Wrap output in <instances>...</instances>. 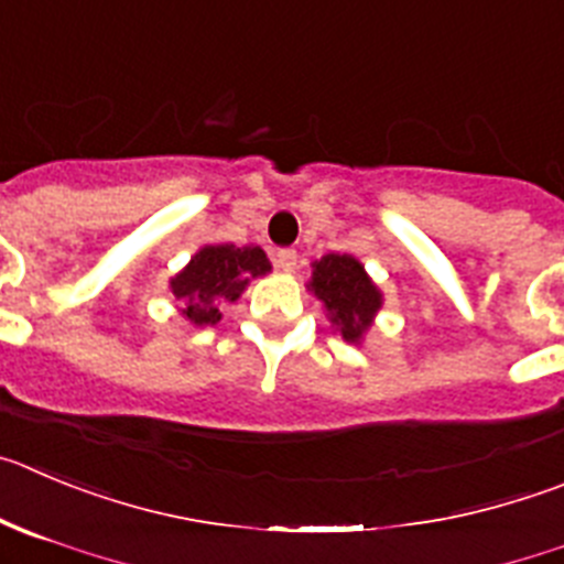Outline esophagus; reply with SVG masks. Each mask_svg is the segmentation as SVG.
<instances>
[{
  "label": "esophagus",
  "instance_id": "esophagus-1",
  "mask_svg": "<svg viewBox=\"0 0 564 564\" xmlns=\"http://www.w3.org/2000/svg\"><path fill=\"white\" fill-rule=\"evenodd\" d=\"M275 264L281 267V270L292 272L294 267H297V252H294L292 247H283V250L275 252Z\"/></svg>",
  "mask_w": 564,
  "mask_h": 564
}]
</instances>
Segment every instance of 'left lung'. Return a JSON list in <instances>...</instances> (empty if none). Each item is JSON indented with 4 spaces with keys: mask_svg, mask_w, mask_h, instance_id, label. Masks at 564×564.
Instances as JSON below:
<instances>
[{
    "mask_svg": "<svg viewBox=\"0 0 564 564\" xmlns=\"http://www.w3.org/2000/svg\"><path fill=\"white\" fill-rule=\"evenodd\" d=\"M312 267L314 272L308 289L325 303L330 325L339 330L341 339L359 345L383 303L378 286L370 281L359 258L347 256V252L345 256L328 252Z\"/></svg>",
    "mask_w": 564,
    "mask_h": 564,
    "instance_id": "left-lung-1",
    "label": "left lung"
}]
</instances>
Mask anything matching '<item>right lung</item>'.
<instances>
[{
  "mask_svg": "<svg viewBox=\"0 0 564 564\" xmlns=\"http://www.w3.org/2000/svg\"><path fill=\"white\" fill-rule=\"evenodd\" d=\"M270 270V258L256 245H205L172 278L170 289L188 323L217 325L223 319L219 308L239 300L252 278L267 275Z\"/></svg>",
  "mask_w": 564,
  "mask_h": 564,
  "instance_id": "obj_1",
  "label": "right lung"
}]
</instances>
